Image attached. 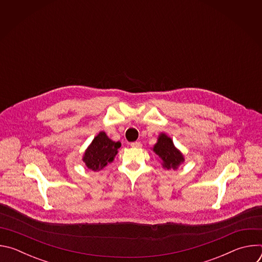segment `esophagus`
Listing matches in <instances>:
<instances>
[{
    "mask_svg": "<svg viewBox=\"0 0 262 262\" xmlns=\"http://www.w3.org/2000/svg\"><path fill=\"white\" fill-rule=\"evenodd\" d=\"M130 146L134 148H140L142 146V144H141V142H133V143H130Z\"/></svg>",
    "mask_w": 262,
    "mask_h": 262,
    "instance_id": "esophagus-1",
    "label": "esophagus"
}]
</instances>
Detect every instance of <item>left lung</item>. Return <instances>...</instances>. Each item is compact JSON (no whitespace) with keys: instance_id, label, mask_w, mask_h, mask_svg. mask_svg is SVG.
I'll list each match as a JSON object with an SVG mask.
<instances>
[{"instance_id":"left-lung-1","label":"left lung","mask_w":262,"mask_h":262,"mask_svg":"<svg viewBox=\"0 0 262 262\" xmlns=\"http://www.w3.org/2000/svg\"><path fill=\"white\" fill-rule=\"evenodd\" d=\"M152 150L160 158L163 167L167 170H176L184 162L183 155L175 147L173 140L165 133L159 135L158 142L155 144Z\"/></svg>"}]
</instances>
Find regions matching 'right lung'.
Masks as SVG:
<instances>
[{"mask_svg":"<svg viewBox=\"0 0 262 262\" xmlns=\"http://www.w3.org/2000/svg\"><path fill=\"white\" fill-rule=\"evenodd\" d=\"M120 146V142L111 140L104 132H99L85 150L83 162L88 169L100 171L108 163L114 161Z\"/></svg>","mask_w":262,"mask_h":262,"instance_id":"right-lung-1","label":"right lung"}]
</instances>
